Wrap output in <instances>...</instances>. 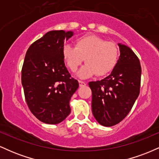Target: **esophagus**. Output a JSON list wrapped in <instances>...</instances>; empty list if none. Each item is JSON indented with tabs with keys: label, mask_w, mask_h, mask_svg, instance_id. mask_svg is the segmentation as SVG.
Segmentation results:
<instances>
[{
	"label": "esophagus",
	"mask_w": 159,
	"mask_h": 159,
	"mask_svg": "<svg viewBox=\"0 0 159 159\" xmlns=\"http://www.w3.org/2000/svg\"><path fill=\"white\" fill-rule=\"evenodd\" d=\"M78 82H79V86H80V87H84V86H85L86 84H86L84 81H79Z\"/></svg>",
	"instance_id": "1"
}]
</instances>
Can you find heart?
I'll return each mask as SVG.
<instances>
[{
    "label": "heart",
    "instance_id": "obj_1",
    "mask_svg": "<svg viewBox=\"0 0 159 159\" xmlns=\"http://www.w3.org/2000/svg\"><path fill=\"white\" fill-rule=\"evenodd\" d=\"M67 66L72 72L77 70L85 58L86 64L78 71L79 78H88L97 74L102 76L114 69L119 59V49L113 42L95 35L83 36L77 39L75 47L64 45L62 51Z\"/></svg>",
    "mask_w": 159,
    "mask_h": 159
}]
</instances>
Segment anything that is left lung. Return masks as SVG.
Here are the masks:
<instances>
[{
	"instance_id": "obj_1",
	"label": "left lung",
	"mask_w": 159,
	"mask_h": 159,
	"mask_svg": "<svg viewBox=\"0 0 159 159\" xmlns=\"http://www.w3.org/2000/svg\"><path fill=\"white\" fill-rule=\"evenodd\" d=\"M120 57L111 74L89 83L92 90V111L100 125L112 126L131 111L140 93L141 67L139 59L127 45L118 43Z\"/></svg>"
}]
</instances>
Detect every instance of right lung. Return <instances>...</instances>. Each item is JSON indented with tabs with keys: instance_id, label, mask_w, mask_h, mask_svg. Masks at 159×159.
I'll return each instance as SVG.
<instances>
[{
	"instance_id": "1",
	"label": "right lung",
	"mask_w": 159,
	"mask_h": 159,
	"mask_svg": "<svg viewBox=\"0 0 159 159\" xmlns=\"http://www.w3.org/2000/svg\"><path fill=\"white\" fill-rule=\"evenodd\" d=\"M73 31L51 30L29 47L21 70L25 99L43 123L58 124L70 114L69 101L78 88L65 66L62 51Z\"/></svg>"
}]
</instances>
